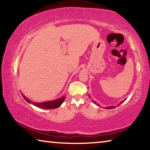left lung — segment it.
Listing matches in <instances>:
<instances>
[{
	"label": "left lung",
	"instance_id": "left-lung-1",
	"mask_svg": "<svg viewBox=\"0 0 150 150\" xmlns=\"http://www.w3.org/2000/svg\"><path fill=\"white\" fill-rule=\"evenodd\" d=\"M125 100H126V99H125ZM124 100L122 101V102H121L120 103H122ZM94 103H95V102H94ZM95 104H96V103H95ZM115 108V106H108V107H106V108H107V109H112V108Z\"/></svg>",
	"mask_w": 150,
	"mask_h": 150
}]
</instances>
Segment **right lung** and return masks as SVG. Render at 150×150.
Listing matches in <instances>:
<instances>
[{"instance_id": "obj_1", "label": "right lung", "mask_w": 150, "mask_h": 150, "mask_svg": "<svg viewBox=\"0 0 150 150\" xmlns=\"http://www.w3.org/2000/svg\"><path fill=\"white\" fill-rule=\"evenodd\" d=\"M22 95L24 98V99L26 100L27 102H28L29 103H31L34 106H38V107L44 108V109H53V108H56L57 107H59V106L63 103L65 97V96H63V97L58 98V99L55 100L48 101V102H45V103H32L30 100L28 99L23 94H22Z\"/></svg>"}]
</instances>
